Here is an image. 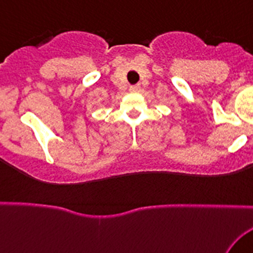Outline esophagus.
<instances>
[{
	"instance_id": "34e87169",
	"label": "esophagus",
	"mask_w": 253,
	"mask_h": 253,
	"mask_svg": "<svg viewBox=\"0 0 253 253\" xmlns=\"http://www.w3.org/2000/svg\"><path fill=\"white\" fill-rule=\"evenodd\" d=\"M129 90L133 91V93H137V91L141 90V85H139V84H137V85H132L131 88H129Z\"/></svg>"
}]
</instances>
